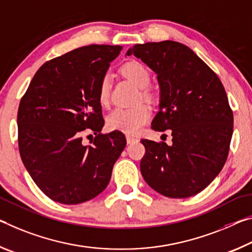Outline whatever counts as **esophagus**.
Returning <instances> with one entry per match:
<instances>
[{
	"instance_id": "34e87169",
	"label": "esophagus",
	"mask_w": 252,
	"mask_h": 252,
	"mask_svg": "<svg viewBox=\"0 0 252 252\" xmlns=\"http://www.w3.org/2000/svg\"><path fill=\"white\" fill-rule=\"evenodd\" d=\"M126 141H127V144H131V143H135V142H137V138H135V137H131V136L127 135V136H126Z\"/></svg>"
}]
</instances>
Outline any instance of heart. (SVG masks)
Instances as JSON below:
<instances>
[{"label": "heart", "mask_w": 252, "mask_h": 252, "mask_svg": "<svg viewBox=\"0 0 252 252\" xmlns=\"http://www.w3.org/2000/svg\"><path fill=\"white\" fill-rule=\"evenodd\" d=\"M121 71L136 87L144 89L151 84V72L143 63L138 61H129L121 68ZM110 94V77L105 75L101 78L98 89V100L101 105H107ZM143 94L148 97L146 92ZM151 109L146 105H137L130 108L114 109L107 117V126L111 130H121L127 134H136L150 121Z\"/></svg>", "instance_id": "heart-1"}]
</instances>
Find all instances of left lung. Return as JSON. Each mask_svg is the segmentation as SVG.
<instances>
[{"label": "left lung", "mask_w": 252, "mask_h": 252, "mask_svg": "<svg viewBox=\"0 0 252 252\" xmlns=\"http://www.w3.org/2000/svg\"><path fill=\"white\" fill-rule=\"evenodd\" d=\"M134 55L158 75L159 106L152 128L170 129L172 145L142 139L141 173L159 194L184 199L219 175L228 158L233 114L219 77L187 45L175 41L135 44Z\"/></svg>", "instance_id": "left-lung-1"}]
</instances>
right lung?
Returning <instances> with one entry per match:
<instances>
[{"instance_id": "add662e5", "label": "right lung", "mask_w": 252, "mask_h": 252, "mask_svg": "<svg viewBox=\"0 0 252 252\" xmlns=\"http://www.w3.org/2000/svg\"><path fill=\"white\" fill-rule=\"evenodd\" d=\"M122 49L90 44L48 61L20 101V155L53 201L79 204L100 194L126 146L122 131L100 134L105 123L98 100L101 78ZM90 130L96 137L85 146L82 135Z\"/></svg>"}]
</instances>
